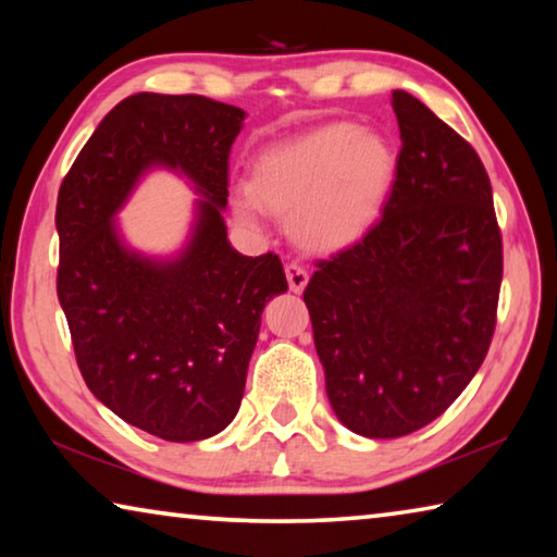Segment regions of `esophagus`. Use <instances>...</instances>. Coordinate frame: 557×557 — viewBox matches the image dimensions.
<instances>
[{
  "instance_id": "34e87169",
  "label": "esophagus",
  "mask_w": 557,
  "mask_h": 557,
  "mask_svg": "<svg viewBox=\"0 0 557 557\" xmlns=\"http://www.w3.org/2000/svg\"><path fill=\"white\" fill-rule=\"evenodd\" d=\"M285 275H287V282H289V289L295 292V295H301V292H305V287H307V282H309L307 270L297 265V262H289V265L285 268Z\"/></svg>"
}]
</instances>
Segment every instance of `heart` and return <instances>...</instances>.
Masks as SVG:
<instances>
[{"label": "heart", "instance_id": "1", "mask_svg": "<svg viewBox=\"0 0 557 557\" xmlns=\"http://www.w3.org/2000/svg\"><path fill=\"white\" fill-rule=\"evenodd\" d=\"M395 178L393 145L354 122H329L268 149L252 166L238 215L260 209L292 219V235L312 252L351 248L381 219Z\"/></svg>", "mask_w": 557, "mask_h": 557}]
</instances>
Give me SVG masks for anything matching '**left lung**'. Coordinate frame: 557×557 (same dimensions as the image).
Masks as SVG:
<instances>
[{
  "instance_id": "1",
  "label": "left lung",
  "mask_w": 557,
  "mask_h": 557,
  "mask_svg": "<svg viewBox=\"0 0 557 557\" xmlns=\"http://www.w3.org/2000/svg\"><path fill=\"white\" fill-rule=\"evenodd\" d=\"M381 221L305 289L336 418L393 440L440 418L484 363L504 275L492 182L467 139L405 90Z\"/></svg>"
}]
</instances>
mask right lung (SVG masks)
Returning <instances> with one entry per match:
<instances>
[{
  "label": "right lung",
  "instance_id": "obj_1",
  "mask_svg": "<svg viewBox=\"0 0 557 557\" xmlns=\"http://www.w3.org/2000/svg\"><path fill=\"white\" fill-rule=\"evenodd\" d=\"M245 112L203 96L137 92L112 108L65 174L55 203V289L83 381L129 425L166 442L219 435L240 408L268 301L287 292L275 252L231 248L228 157ZM164 165L205 199L172 261L129 251L114 213Z\"/></svg>",
  "mask_w": 557,
  "mask_h": 557
}]
</instances>
